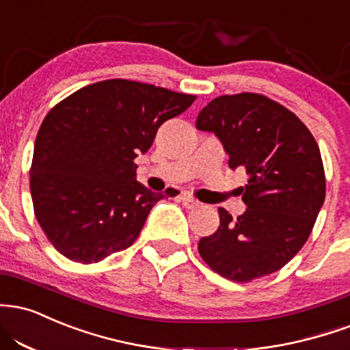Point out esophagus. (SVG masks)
Returning <instances> with one entry per match:
<instances>
[{
    "instance_id": "1",
    "label": "esophagus",
    "mask_w": 350,
    "mask_h": 350,
    "mask_svg": "<svg viewBox=\"0 0 350 350\" xmlns=\"http://www.w3.org/2000/svg\"><path fill=\"white\" fill-rule=\"evenodd\" d=\"M179 200L183 202L184 207H187V208H197L200 205L199 200H196V199H193V197L187 196V193H183V196L179 197Z\"/></svg>"
}]
</instances>
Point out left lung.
<instances>
[{
	"label": "left lung",
	"instance_id": "8db88e82",
	"mask_svg": "<svg viewBox=\"0 0 350 350\" xmlns=\"http://www.w3.org/2000/svg\"><path fill=\"white\" fill-rule=\"evenodd\" d=\"M196 127L215 133L231 170L250 176L246 212L234 220L218 208L220 226L199 241L202 259L241 284L279 271L306 243L326 196L317 140L295 113L254 92L210 100Z\"/></svg>",
	"mask_w": 350,
	"mask_h": 350
}]
</instances>
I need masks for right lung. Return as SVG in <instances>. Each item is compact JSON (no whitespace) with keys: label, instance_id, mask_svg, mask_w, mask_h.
Wrapping results in <instances>:
<instances>
[{"label":"right lung","instance_id":"1","mask_svg":"<svg viewBox=\"0 0 350 350\" xmlns=\"http://www.w3.org/2000/svg\"><path fill=\"white\" fill-rule=\"evenodd\" d=\"M193 100L153 84L106 79L45 116L33 145L31 193L55 250L91 264L132 246L151 207L172 193L138 183L133 159L150 150L161 124Z\"/></svg>","mask_w":350,"mask_h":350}]
</instances>
